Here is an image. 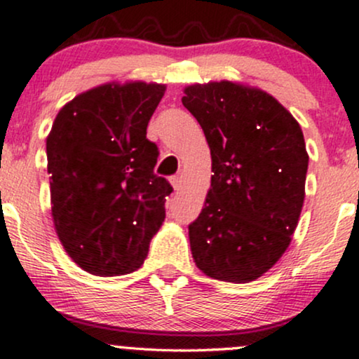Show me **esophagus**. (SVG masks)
<instances>
[{
    "instance_id": "esophagus-1",
    "label": "esophagus",
    "mask_w": 359,
    "mask_h": 359,
    "mask_svg": "<svg viewBox=\"0 0 359 359\" xmlns=\"http://www.w3.org/2000/svg\"><path fill=\"white\" fill-rule=\"evenodd\" d=\"M170 182H172V185H174V189H175V191H180V189H182V182H184V180H182V174H180V175H174V177H172V179H170Z\"/></svg>"
}]
</instances>
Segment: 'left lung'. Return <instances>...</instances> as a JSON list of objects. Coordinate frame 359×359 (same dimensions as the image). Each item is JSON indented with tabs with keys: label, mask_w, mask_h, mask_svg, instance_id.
Segmentation results:
<instances>
[{
	"label": "left lung",
	"mask_w": 359,
	"mask_h": 359,
	"mask_svg": "<svg viewBox=\"0 0 359 359\" xmlns=\"http://www.w3.org/2000/svg\"><path fill=\"white\" fill-rule=\"evenodd\" d=\"M211 148V189L189 224L197 269L221 282L262 277L285 253L306 197L302 130L265 90L229 81L185 88Z\"/></svg>",
	"instance_id": "8db88e82"
}]
</instances>
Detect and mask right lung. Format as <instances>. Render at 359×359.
<instances>
[{"instance_id":"add662e5","label":"right lung","mask_w":359,"mask_h":359,"mask_svg":"<svg viewBox=\"0 0 359 359\" xmlns=\"http://www.w3.org/2000/svg\"><path fill=\"white\" fill-rule=\"evenodd\" d=\"M163 84H104L64 106L47 138L52 216L59 240L82 270L131 273L145 262L174 191L154 172L147 138Z\"/></svg>"}]
</instances>
